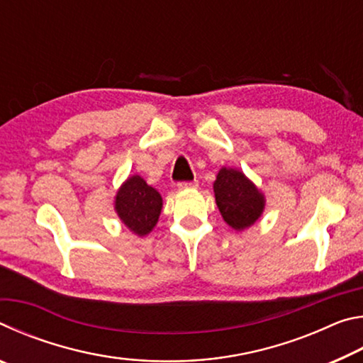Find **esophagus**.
Instances as JSON below:
<instances>
[{"label": "esophagus", "mask_w": 363, "mask_h": 363, "mask_svg": "<svg viewBox=\"0 0 363 363\" xmlns=\"http://www.w3.org/2000/svg\"><path fill=\"white\" fill-rule=\"evenodd\" d=\"M196 186H199V182H196V181H194V182H179V184H177V189L186 190V189H195Z\"/></svg>", "instance_id": "1"}]
</instances>
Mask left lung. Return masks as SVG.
Masks as SVG:
<instances>
[{
    "label": "left lung",
    "instance_id": "8db88e82",
    "mask_svg": "<svg viewBox=\"0 0 363 363\" xmlns=\"http://www.w3.org/2000/svg\"><path fill=\"white\" fill-rule=\"evenodd\" d=\"M213 189L223 219L232 229L245 230L261 218L266 199L240 169L220 168Z\"/></svg>",
    "mask_w": 363,
    "mask_h": 363
}]
</instances>
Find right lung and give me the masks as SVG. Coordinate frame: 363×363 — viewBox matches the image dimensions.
Masks as SVG:
<instances>
[{
	"label": "right lung",
	"mask_w": 363,
	"mask_h": 363,
	"mask_svg": "<svg viewBox=\"0 0 363 363\" xmlns=\"http://www.w3.org/2000/svg\"><path fill=\"white\" fill-rule=\"evenodd\" d=\"M162 206V195L138 174L128 177L115 196L116 214L138 237L152 232L158 223Z\"/></svg>",
	"instance_id": "1"
}]
</instances>
